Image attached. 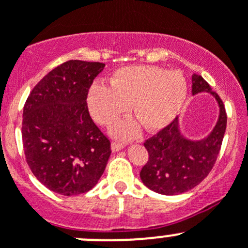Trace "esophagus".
Instances as JSON below:
<instances>
[{
	"instance_id": "obj_1",
	"label": "esophagus",
	"mask_w": 248,
	"mask_h": 248,
	"mask_svg": "<svg viewBox=\"0 0 248 248\" xmlns=\"http://www.w3.org/2000/svg\"><path fill=\"white\" fill-rule=\"evenodd\" d=\"M124 144H122V143L120 142H116V140L112 142V144H111V150H112V152H119V150L124 149Z\"/></svg>"
}]
</instances>
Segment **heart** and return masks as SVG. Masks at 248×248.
Wrapping results in <instances>:
<instances>
[{
  "label": "heart",
  "mask_w": 248,
  "mask_h": 248,
  "mask_svg": "<svg viewBox=\"0 0 248 248\" xmlns=\"http://www.w3.org/2000/svg\"><path fill=\"white\" fill-rule=\"evenodd\" d=\"M187 96V82L180 71L156 66H126L110 77V87L95 83L88 92L92 116L101 124L115 121L131 105L135 119H124L111 127L116 137L132 138L140 124L158 132L173 121Z\"/></svg>",
  "instance_id": "b5f03b06"
}]
</instances>
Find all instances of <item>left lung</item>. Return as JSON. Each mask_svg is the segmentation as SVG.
<instances>
[{"mask_svg":"<svg viewBox=\"0 0 248 248\" xmlns=\"http://www.w3.org/2000/svg\"><path fill=\"white\" fill-rule=\"evenodd\" d=\"M209 93L219 106L218 121L201 140L182 133L179 119L144 143L149 159L140 170L143 184L156 193L173 196L187 192L203 181L218 158L226 129V112L219 95L201 76H192V95Z\"/></svg>","mask_w":248,"mask_h":248,"instance_id":"8db88e82","label":"left lung"}]
</instances>
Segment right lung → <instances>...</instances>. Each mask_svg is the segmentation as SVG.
<instances>
[{
	"label": "right lung",
	"mask_w": 248,
	"mask_h": 248,
	"mask_svg": "<svg viewBox=\"0 0 248 248\" xmlns=\"http://www.w3.org/2000/svg\"><path fill=\"white\" fill-rule=\"evenodd\" d=\"M104 67L79 60L60 64L34 87L23 108L28 165L44 186L62 196L92 189L110 158V140L87 105L88 90Z\"/></svg>",
	"instance_id": "add662e5"
}]
</instances>
